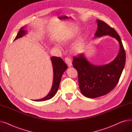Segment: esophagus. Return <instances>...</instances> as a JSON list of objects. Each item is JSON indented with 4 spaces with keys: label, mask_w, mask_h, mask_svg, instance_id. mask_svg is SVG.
Masks as SVG:
<instances>
[{
    "label": "esophagus",
    "mask_w": 132,
    "mask_h": 132,
    "mask_svg": "<svg viewBox=\"0 0 132 132\" xmlns=\"http://www.w3.org/2000/svg\"><path fill=\"white\" fill-rule=\"evenodd\" d=\"M65 62L66 64L69 66V67H71L72 66V60L70 58H65Z\"/></svg>",
    "instance_id": "obj_1"
}]
</instances>
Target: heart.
Segmentation results:
<instances>
[{"label": "heart", "mask_w": 132, "mask_h": 132, "mask_svg": "<svg viewBox=\"0 0 132 132\" xmlns=\"http://www.w3.org/2000/svg\"><path fill=\"white\" fill-rule=\"evenodd\" d=\"M76 35H77V32H74V34H73L71 36L70 38H64L63 39H62L60 41H61V43L62 44H66L67 43H68L69 42L70 40H71V39H72L73 38L75 37L76 36ZM57 47L58 48H60V47L58 45H57ZM81 43L80 42H79L77 43V44H75L73 47V50L75 52H79L81 49Z\"/></svg>", "instance_id": "b5f03b06"}]
</instances>
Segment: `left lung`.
<instances>
[{
    "label": "left lung",
    "instance_id": "left-lung-1",
    "mask_svg": "<svg viewBox=\"0 0 132 132\" xmlns=\"http://www.w3.org/2000/svg\"><path fill=\"white\" fill-rule=\"evenodd\" d=\"M96 21L98 27L94 38L105 35L114 38L118 41L120 50L112 62L102 66L92 64L84 53L73 57L72 64L78 73L80 90L90 98L104 96L112 90L119 80L126 62L125 51L119 35L104 22L100 20Z\"/></svg>",
    "mask_w": 132,
    "mask_h": 132
}]
</instances>
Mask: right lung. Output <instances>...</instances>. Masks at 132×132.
<instances>
[{
    "instance_id": "add662e5",
    "label": "right lung",
    "mask_w": 132,
    "mask_h": 132,
    "mask_svg": "<svg viewBox=\"0 0 132 132\" xmlns=\"http://www.w3.org/2000/svg\"><path fill=\"white\" fill-rule=\"evenodd\" d=\"M24 27L21 28L14 40H16L19 38L22 37L27 33V30L24 29ZM51 60L52 62L53 71V80L52 88L50 92L48 93V94L45 97L39 100H34V101H44L52 98L57 92L62 74L64 73L65 70L68 68L65 62L60 57L53 56L51 58Z\"/></svg>"
}]
</instances>
